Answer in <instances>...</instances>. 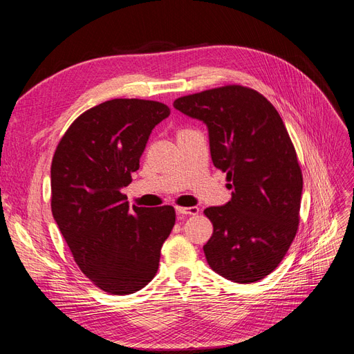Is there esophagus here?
<instances>
[{
    "instance_id": "esophagus-1",
    "label": "esophagus",
    "mask_w": 354,
    "mask_h": 354,
    "mask_svg": "<svg viewBox=\"0 0 354 354\" xmlns=\"http://www.w3.org/2000/svg\"><path fill=\"white\" fill-rule=\"evenodd\" d=\"M176 211H177V214H180V216H196V214L199 212V208L198 207H177Z\"/></svg>"
}]
</instances>
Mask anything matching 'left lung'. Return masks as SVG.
Instances as JSON below:
<instances>
[{
    "label": "left lung",
    "mask_w": 354,
    "mask_h": 354,
    "mask_svg": "<svg viewBox=\"0 0 354 354\" xmlns=\"http://www.w3.org/2000/svg\"><path fill=\"white\" fill-rule=\"evenodd\" d=\"M208 128L211 159L227 174L232 199L209 207L212 236L203 245L211 269L236 283L270 274L291 246L299 221L303 176L274 106L259 91L226 85L174 102Z\"/></svg>",
    "instance_id": "8db88e82"
}]
</instances>
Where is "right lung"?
Masks as SVG:
<instances>
[{"mask_svg":"<svg viewBox=\"0 0 354 354\" xmlns=\"http://www.w3.org/2000/svg\"><path fill=\"white\" fill-rule=\"evenodd\" d=\"M169 116L164 103L113 99L72 122L51 164V211L75 263L103 291H140L158 272L173 207H133L121 194L149 136Z\"/></svg>","mask_w":354,"mask_h":354,"instance_id":"obj_1","label":"right lung"}]
</instances>
